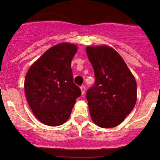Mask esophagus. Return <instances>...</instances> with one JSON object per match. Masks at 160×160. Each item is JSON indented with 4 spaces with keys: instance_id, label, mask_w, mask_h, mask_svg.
<instances>
[{
    "instance_id": "obj_1",
    "label": "esophagus",
    "mask_w": 160,
    "mask_h": 160,
    "mask_svg": "<svg viewBox=\"0 0 160 160\" xmlns=\"http://www.w3.org/2000/svg\"><path fill=\"white\" fill-rule=\"evenodd\" d=\"M80 89H81V93H82V95H84V93H85V91H86V87H85V86H82L81 87H80Z\"/></svg>"
}]
</instances>
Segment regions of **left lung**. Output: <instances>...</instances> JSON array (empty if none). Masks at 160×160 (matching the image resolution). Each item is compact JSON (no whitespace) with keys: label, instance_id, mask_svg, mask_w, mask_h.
<instances>
[{"label":"left lung","instance_id":"left-lung-1","mask_svg":"<svg viewBox=\"0 0 160 160\" xmlns=\"http://www.w3.org/2000/svg\"><path fill=\"white\" fill-rule=\"evenodd\" d=\"M95 81L86 92L92 120L102 128L121 123L137 99L135 79L119 53L107 46L88 47Z\"/></svg>","mask_w":160,"mask_h":160}]
</instances>
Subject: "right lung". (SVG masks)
<instances>
[{
  "label": "right lung",
  "instance_id": "obj_1",
  "mask_svg": "<svg viewBox=\"0 0 160 160\" xmlns=\"http://www.w3.org/2000/svg\"><path fill=\"white\" fill-rule=\"evenodd\" d=\"M77 49L76 45L67 43L51 47L31 66L25 76L28 103L34 116L47 126L63 124L81 95L71 68Z\"/></svg>",
  "mask_w": 160,
  "mask_h": 160
}]
</instances>
